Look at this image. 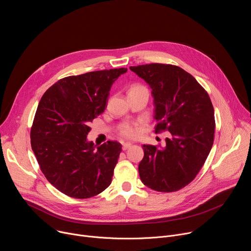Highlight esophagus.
I'll use <instances>...</instances> for the list:
<instances>
[{
  "instance_id": "34e87169",
  "label": "esophagus",
  "mask_w": 251,
  "mask_h": 251,
  "mask_svg": "<svg viewBox=\"0 0 251 251\" xmlns=\"http://www.w3.org/2000/svg\"><path fill=\"white\" fill-rule=\"evenodd\" d=\"M131 146H132V143H123V144H122V150L125 151V150L129 149Z\"/></svg>"
}]
</instances>
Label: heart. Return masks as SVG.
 Here are the masks:
<instances>
[{"label": "heart", "mask_w": 251, "mask_h": 251, "mask_svg": "<svg viewBox=\"0 0 251 251\" xmlns=\"http://www.w3.org/2000/svg\"><path fill=\"white\" fill-rule=\"evenodd\" d=\"M131 91H147V89L145 87H143L141 85H135L131 88ZM120 134L125 137V138H135L138 136L139 134V128L135 125V124H131V123H126L123 124L120 127Z\"/></svg>", "instance_id": "1"}]
</instances>
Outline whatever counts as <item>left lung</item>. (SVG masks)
<instances>
[{
  "label": "left lung",
  "mask_w": 251,
  "mask_h": 251,
  "mask_svg": "<svg viewBox=\"0 0 251 251\" xmlns=\"http://www.w3.org/2000/svg\"><path fill=\"white\" fill-rule=\"evenodd\" d=\"M151 88L156 133L170 132L166 146L143 145L138 170L142 183L164 193L189 185L204 164L213 144L214 111L210 98L183 68L162 63L130 66Z\"/></svg>",
  "instance_id": "left-lung-1"
}]
</instances>
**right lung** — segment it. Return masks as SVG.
Wrapping results in <instances>:
<instances>
[{
    "label": "right lung",
    "mask_w": 251,
    "mask_h": 251,
    "mask_svg": "<svg viewBox=\"0 0 251 251\" xmlns=\"http://www.w3.org/2000/svg\"><path fill=\"white\" fill-rule=\"evenodd\" d=\"M127 68L64 77L43 95L30 130L31 149L48 181L75 199L94 197L111 184L122 151L118 142L87 140L89 123L106 108L114 81Z\"/></svg>",
    "instance_id": "add662e5"
}]
</instances>
